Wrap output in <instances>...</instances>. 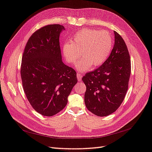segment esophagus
Wrapping results in <instances>:
<instances>
[{
    "label": "esophagus",
    "instance_id": "obj_1",
    "mask_svg": "<svg viewBox=\"0 0 152 152\" xmlns=\"http://www.w3.org/2000/svg\"><path fill=\"white\" fill-rule=\"evenodd\" d=\"M77 79L79 81H80L81 79H82V77H83V76H82V74H80V73H78L77 74Z\"/></svg>",
    "mask_w": 152,
    "mask_h": 152
}]
</instances>
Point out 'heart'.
I'll return each mask as SVG.
<instances>
[{"mask_svg":"<svg viewBox=\"0 0 152 152\" xmlns=\"http://www.w3.org/2000/svg\"><path fill=\"white\" fill-rule=\"evenodd\" d=\"M113 47V37L109 32L92 28H84L74 34L72 43L63 46V54L66 62L74 64L80 57L84 58L76 65L77 70L87 71L92 66L97 67L107 59Z\"/></svg>","mask_w":152,"mask_h":152,"instance_id":"heart-1","label":"heart"}]
</instances>
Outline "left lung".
<instances>
[{"label": "left lung", "instance_id": "left-lung-1", "mask_svg": "<svg viewBox=\"0 0 152 152\" xmlns=\"http://www.w3.org/2000/svg\"><path fill=\"white\" fill-rule=\"evenodd\" d=\"M114 44L105 62L95 70L86 73V107L98 116L115 112L124 101L131 72L130 55L124 39L114 31Z\"/></svg>", "mask_w": 152, "mask_h": 152}]
</instances>
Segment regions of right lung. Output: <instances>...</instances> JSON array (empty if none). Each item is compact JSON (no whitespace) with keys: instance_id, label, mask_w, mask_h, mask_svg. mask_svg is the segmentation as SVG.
<instances>
[{"instance_id":"right-lung-1","label":"right lung","mask_w":152,"mask_h":152,"mask_svg":"<svg viewBox=\"0 0 152 152\" xmlns=\"http://www.w3.org/2000/svg\"><path fill=\"white\" fill-rule=\"evenodd\" d=\"M64 30L59 24L43 27L32 34L24 49L20 71L23 90L43 116L62 110L77 83L76 72L62 61L59 36Z\"/></svg>"}]
</instances>
